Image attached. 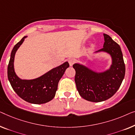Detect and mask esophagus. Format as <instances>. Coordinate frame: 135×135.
Segmentation results:
<instances>
[{
    "mask_svg": "<svg viewBox=\"0 0 135 135\" xmlns=\"http://www.w3.org/2000/svg\"><path fill=\"white\" fill-rule=\"evenodd\" d=\"M75 62H76V60L75 59H73V58L70 59L69 60H68V62H69V64L70 66L73 65V64L75 63Z\"/></svg>",
    "mask_w": 135,
    "mask_h": 135,
    "instance_id": "obj_1",
    "label": "esophagus"
}]
</instances>
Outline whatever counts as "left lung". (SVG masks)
<instances>
[{"label":"left lung","instance_id":"left-lung-1","mask_svg":"<svg viewBox=\"0 0 135 135\" xmlns=\"http://www.w3.org/2000/svg\"><path fill=\"white\" fill-rule=\"evenodd\" d=\"M105 43L100 51L110 54L113 64L108 71L97 73L84 66L73 65L76 74L75 81L79 95L89 102H100L109 99L119 89L125 73V66L120 47L111 37L103 34Z\"/></svg>","mask_w":135,"mask_h":135}]
</instances>
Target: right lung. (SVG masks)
<instances>
[{"mask_svg":"<svg viewBox=\"0 0 135 135\" xmlns=\"http://www.w3.org/2000/svg\"><path fill=\"white\" fill-rule=\"evenodd\" d=\"M24 37L15 45L11 53L7 75L12 88L18 95L26 102L33 104H43L53 99L57 90L58 83L64 75L69 64L66 62L62 65L50 70L38 78L33 80H22L16 75L13 62L17 49L23 43Z\"/></svg>","mask_w":135,"mask_h":135,"instance_id":"right-lung-1","label":"right lung"}]
</instances>
